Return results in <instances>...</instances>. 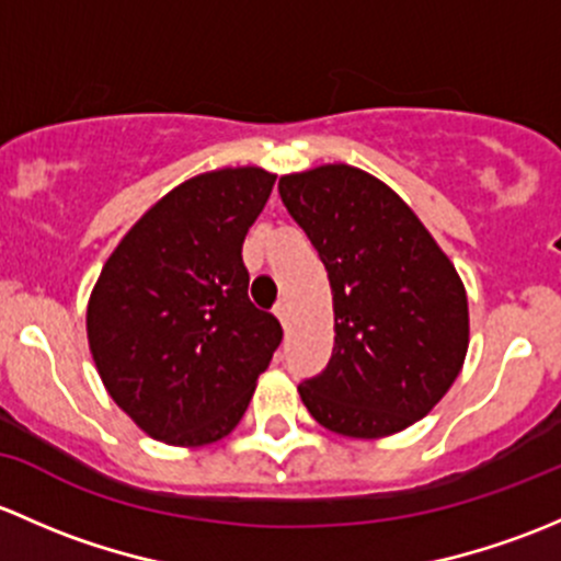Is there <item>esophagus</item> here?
I'll return each mask as SVG.
<instances>
[{
	"label": "esophagus",
	"mask_w": 561,
	"mask_h": 561,
	"mask_svg": "<svg viewBox=\"0 0 561 561\" xmlns=\"http://www.w3.org/2000/svg\"><path fill=\"white\" fill-rule=\"evenodd\" d=\"M275 316H278L283 329H288V305L286 302H278V308H275Z\"/></svg>",
	"instance_id": "esophagus-1"
}]
</instances>
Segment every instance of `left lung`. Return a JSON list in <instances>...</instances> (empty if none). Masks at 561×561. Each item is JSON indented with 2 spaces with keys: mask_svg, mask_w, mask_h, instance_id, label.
Listing matches in <instances>:
<instances>
[{
  "mask_svg": "<svg viewBox=\"0 0 561 561\" xmlns=\"http://www.w3.org/2000/svg\"><path fill=\"white\" fill-rule=\"evenodd\" d=\"M278 192L332 286V359L299 383L302 405L356 440L408 430L448 394L470 348L454 262L408 202L359 167L280 175Z\"/></svg>",
  "mask_w": 561,
  "mask_h": 561,
  "instance_id": "8db88e82",
  "label": "left lung"
}]
</instances>
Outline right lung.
I'll list each match as a JSON object with an SVG mask.
<instances>
[{
    "label": "right lung",
    "instance_id": "add662e5",
    "mask_svg": "<svg viewBox=\"0 0 561 561\" xmlns=\"http://www.w3.org/2000/svg\"><path fill=\"white\" fill-rule=\"evenodd\" d=\"M275 186L262 167L199 172L148 207L110 253L85 308L96 373L153 440L199 448L240 424L280 345L248 299L242 240Z\"/></svg>",
    "mask_w": 561,
    "mask_h": 561
}]
</instances>
